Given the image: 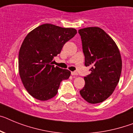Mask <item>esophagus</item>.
<instances>
[{"mask_svg":"<svg viewBox=\"0 0 133 133\" xmlns=\"http://www.w3.org/2000/svg\"><path fill=\"white\" fill-rule=\"evenodd\" d=\"M71 74H72V76H77L78 75V73H77L76 72H71Z\"/></svg>","mask_w":133,"mask_h":133,"instance_id":"1","label":"esophagus"}]
</instances>
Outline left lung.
<instances>
[{
	"instance_id": "1",
	"label": "left lung",
	"mask_w": 133,
	"mask_h": 133,
	"mask_svg": "<svg viewBox=\"0 0 133 133\" xmlns=\"http://www.w3.org/2000/svg\"><path fill=\"white\" fill-rule=\"evenodd\" d=\"M85 66H91V74L84 78L85 85L80 95L87 102H103L114 92L122 72L119 49L113 39L98 27L80 29Z\"/></svg>"
}]
</instances>
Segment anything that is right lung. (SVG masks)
I'll list each match as a JSON object with an SVG mask.
<instances>
[{
    "instance_id": "1",
    "label": "right lung",
    "mask_w": 133,
    "mask_h": 133,
    "mask_svg": "<svg viewBox=\"0 0 133 133\" xmlns=\"http://www.w3.org/2000/svg\"><path fill=\"white\" fill-rule=\"evenodd\" d=\"M76 30L45 23L31 31L19 52V72L24 87L35 99L46 101L56 95L62 80L71 72L54 67L53 60Z\"/></svg>"
}]
</instances>
